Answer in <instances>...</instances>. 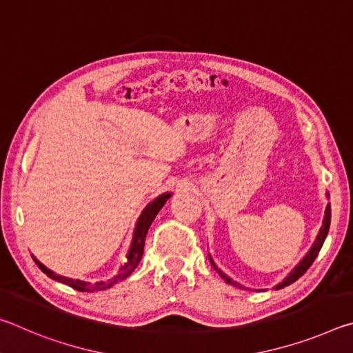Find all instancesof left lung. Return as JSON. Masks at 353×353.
Segmentation results:
<instances>
[{"instance_id": "8db88e82", "label": "left lung", "mask_w": 353, "mask_h": 353, "mask_svg": "<svg viewBox=\"0 0 353 353\" xmlns=\"http://www.w3.org/2000/svg\"><path fill=\"white\" fill-rule=\"evenodd\" d=\"M330 216H332V213H330V204L327 205V208H325V216H324V223H322V227H321V230H319V235H318V238H316V241H314V244H313V248L310 249V252L305 255V259H303L301 263H299V265L296 266V270L292 271L288 277H286L282 283H279L276 288L277 290H280V288H283V286H288V285H291L292 282H296V280L299 279V277H302L303 274L307 272V270L310 266L313 265V261L316 260V256H318V254H319V250H321V248H322V244H324V241H325V236H327V234H328V229H330ZM208 259H210V256H208ZM210 263H212V266L214 268V270H216V272L219 274L221 277H223L227 283H230V285H234V286H238V288H243L241 285H238V283H235L234 280H230L229 277L225 276L224 272H221L218 268H216V265H214V263L212 261V259H210Z\"/></svg>"}]
</instances>
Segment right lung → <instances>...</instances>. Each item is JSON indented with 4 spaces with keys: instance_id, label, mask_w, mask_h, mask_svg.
Wrapping results in <instances>:
<instances>
[{
    "instance_id": "obj_1",
    "label": "right lung",
    "mask_w": 353,
    "mask_h": 353,
    "mask_svg": "<svg viewBox=\"0 0 353 353\" xmlns=\"http://www.w3.org/2000/svg\"><path fill=\"white\" fill-rule=\"evenodd\" d=\"M170 193H165L162 196H159L157 199H154L151 204H149L145 210H143L141 216L139 219V223H137L135 227V232H134V240H132V246H130V250L128 254V263H124V266L119 270V272L117 274L115 277L112 279H107V280H99V282H94V283H88V282H82V280H73V279H68V277H63V276H57L52 271L48 270L46 266L41 265V263L34 259L35 265H37L41 271H43L48 277H51L52 280H57V282L65 283L71 286V288H74L77 291H87V292H93V291H103L107 288H112L113 285H117L118 282H121L126 277H129L130 274L134 272V270L137 266H139V263L143 256V250H145V240H146V234H148V229L149 225L152 224L154 218L157 216V213L160 212V208L165 205V202L170 199Z\"/></svg>"
}]
</instances>
